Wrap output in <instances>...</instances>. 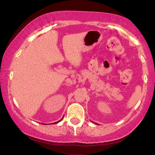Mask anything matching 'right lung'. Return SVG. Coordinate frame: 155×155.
Wrapping results in <instances>:
<instances>
[{
  "label": "right lung",
  "instance_id": "obj_1",
  "mask_svg": "<svg viewBox=\"0 0 155 155\" xmlns=\"http://www.w3.org/2000/svg\"><path fill=\"white\" fill-rule=\"evenodd\" d=\"M63 120V118H62V119H61V120ZM61 120H59V121H58V122H56V123H54V124H58V123H59V122H60V121H61Z\"/></svg>",
  "mask_w": 155,
  "mask_h": 155
}]
</instances>
